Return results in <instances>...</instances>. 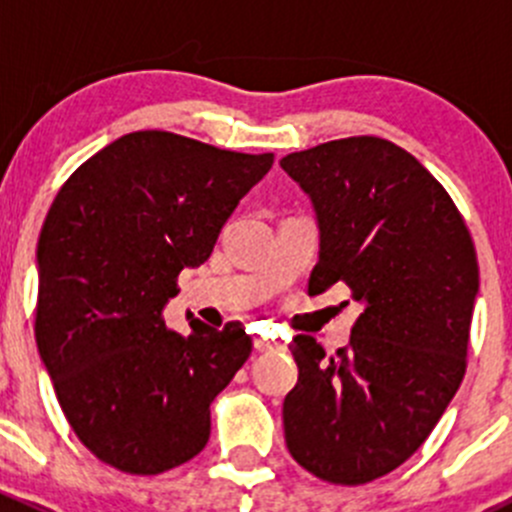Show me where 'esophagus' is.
I'll return each instance as SVG.
<instances>
[{
    "instance_id": "1",
    "label": "esophagus",
    "mask_w": 512,
    "mask_h": 512,
    "mask_svg": "<svg viewBox=\"0 0 512 512\" xmlns=\"http://www.w3.org/2000/svg\"><path fill=\"white\" fill-rule=\"evenodd\" d=\"M255 349L257 352H275V349H282V347L267 337H255Z\"/></svg>"
}]
</instances>
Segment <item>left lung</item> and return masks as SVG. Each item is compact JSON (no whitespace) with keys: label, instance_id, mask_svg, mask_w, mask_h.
<instances>
[{"label":"left lung","instance_id":"8db88e82","mask_svg":"<svg viewBox=\"0 0 512 512\" xmlns=\"http://www.w3.org/2000/svg\"><path fill=\"white\" fill-rule=\"evenodd\" d=\"M282 168L317 210L309 294L344 285L359 302L334 356L307 334L282 418L294 461L334 485H364L423 446L468 364L478 257L461 210L418 160L379 136L289 153Z\"/></svg>","mask_w":512,"mask_h":512}]
</instances>
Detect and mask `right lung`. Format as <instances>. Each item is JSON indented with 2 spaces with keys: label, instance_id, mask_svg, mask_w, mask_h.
<instances>
[{
  "label": "right lung",
  "instance_id": "add662e5",
  "mask_svg": "<svg viewBox=\"0 0 512 512\" xmlns=\"http://www.w3.org/2000/svg\"><path fill=\"white\" fill-rule=\"evenodd\" d=\"M272 153H237L136 131L81 163L39 235L34 332L76 438L131 476L198 456L210 404L252 352L240 322L170 332L163 309L183 267L213 252Z\"/></svg>",
  "mask_w": 512,
  "mask_h": 512
}]
</instances>
